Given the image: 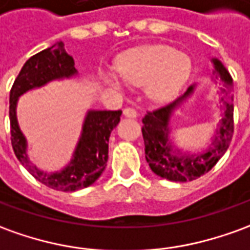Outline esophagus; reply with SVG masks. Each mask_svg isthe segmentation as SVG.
<instances>
[{
	"instance_id": "1",
	"label": "esophagus",
	"mask_w": 250,
	"mask_h": 250,
	"mask_svg": "<svg viewBox=\"0 0 250 250\" xmlns=\"http://www.w3.org/2000/svg\"><path fill=\"white\" fill-rule=\"evenodd\" d=\"M123 115H125V118H132V119H134V118H137V116H138L137 111H135L134 108H131V107L125 108V109H123Z\"/></svg>"
}]
</instances>
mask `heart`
<instances>
[{
	"instance_id": "obj_1",
	"label": "heart",
	"mask_w": 250,
	"mask_h": 250,
	"mask_svg": "<svg viewBox=\"0 0 250 250\" xmlns=\"http://www.w3.org/2000/svg\"><path fill=\"white\" fill-rule=\"evenodd\" d=\"M192 73L191 58L169 46H146L125 54L118 70L103 69L101 80L113 89L125 83L143 86L151 100L167 101L179 95Z\"/></svg>"
}]
</instances>
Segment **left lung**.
Listing matches in <instances>:
<instances>
[{
  "label": "left lung",
  "instance_id": "left-lung-1",
  "mask_svg": "<svg viewBox=\"0 0 250 250\" xmlns=\"http://www.w3.org/2000/svg\"><path fill=\"white\" fill-rule=\"evenodd\" d=\"M211 62L214 64V74L221 78V103H222V119L219 120L215 130V135L212 138L211 145L198 154L183 153L179 147H176L169 139L170 134V116L177 108L189 99L196 85H191L187 89L183 96L177 100L167 104L165 107L155 109L153 112H147L142 119V135L145 141V155L146 161L149 162L150 169L157 176L170 181L186 183L196 180L212 167L222 155L229 149L231 142L234 125H233V80L229 74L226 67L223 66L219 59L212 58Z\"/></svg>",
  "mask_w": 250,
  "mask_h": 250
}]
</instances>
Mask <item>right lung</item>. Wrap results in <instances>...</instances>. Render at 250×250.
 Segmentation results:
<instances>
[{
	"label": "right lung",
	"mask_w": 250,
	"mask_h": 250,
	"mask_svg": "<svg viewBox=\"0 0 250 250\" xmlns=\"http://www.w3.org/2000/svg\"><path fill=\"white\" fill-rule=\"evenodd\" d=\"M74 59L64 50L63 42L38 52L24 63L10 89L9 119L12 146L17 160L35 179L57 191L73 192L92 186L99 179L108 161V141L111 131L120 122L122 111L89 109L83 119V131L70 162L58 172H44L28 158V143L17 122V101L28 90L46 83L77 76Z\"/></svg>",
	"instance_id": "right-lung-1"
}]
</instances>
